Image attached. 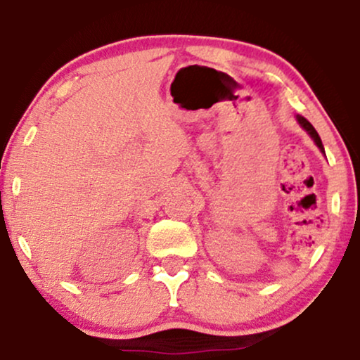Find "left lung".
Wrapping results in <instances>:
<instances>
[{"instance_id":"8db88e82","label":"left lung","mask_w":360,"mask_h":360,"mask_svg":"<svg viewBox=\"0 0 360 360\" xmlns=\"http://www.w3.org/2000/svg\"><path fill=\"white\" fill-rule=\"evenodd\" d=\"M296 120H298V123H300V125H301V127H303V128H304V130H307V131H308V135H309V137H311L313 140H315L316 147H318V148H320V150H321V152H323V154H325V148H323V143H321V139H320V135H318V131L315 130V128H313V125H311V123H309V122H308V120H307V118H304V117H300V115H298V117H296Z\"/></svg>"}]
</instances>
